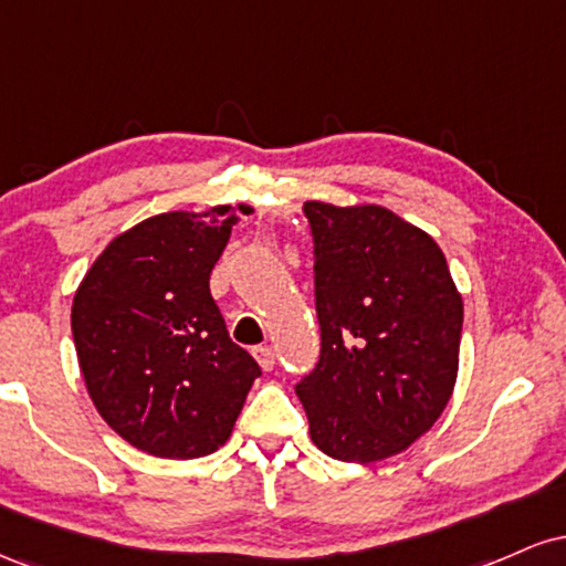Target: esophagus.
Instances as JSON below:
<instances>
[{"label":"esophagus","instance_id":"obj_1","mask_svg":"<svg viewBox=\"0 0 566 566\" xmlns=\"http://www.w3.org/2000/svg\"><path fill=\"white\" fill-rule=\"evenodd\" d=\"M252 356H255L258 365H261L263 369H274V365H276L274 350H271L269 346H255V348H252Z\"/></svg>","mask_w":566,"mask_h":566}]
</instances>
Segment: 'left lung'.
<instances>
[{
  "mask_svg": "<svg viewBox=\"0 0 566 566\" xmlns=\"http://www.w3.org/2000/svg\"><path fill=\"white\" fill-rule=\"evenodd\" d=\"M319 361L295 386L311 441L346 463L407 450L458 378L463 301L444 252L386 207L305 201Z\"/></svg>",
  "mask_w": 566,
  "mask_h": 566,
  "instance_id": "obj_1",
  "label": "left lung"
}]
</instances>
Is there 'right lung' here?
I'll use <instances>...</instances> for the list:
<instances>
[{
	"mask_svg": "<svg viewBox=\"0 0 566 566\" xmlns=\"http://www.w3.org/2000/svg\"><path fill=\"white\" fill-rule=\"evenodd\" d=\"M250 207L161 212L119 233L82 279L71 333L90 399L138 450L216 452L261 367L229 337L210 274Z\"/></svg>",
	"mask_w": 566,
	"mask_h": 566,
	"instance_id": "1",
	"label": "right lung"
}]
</instances>
